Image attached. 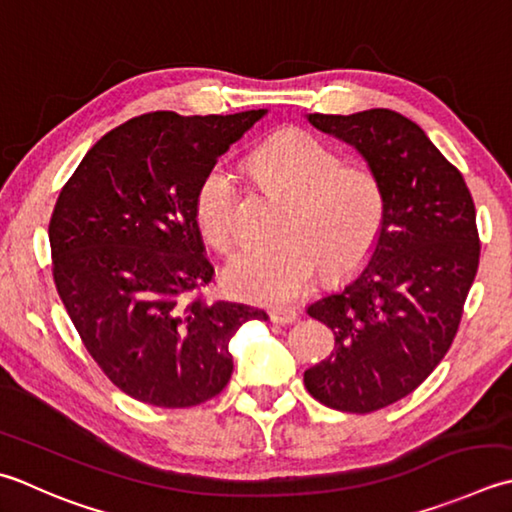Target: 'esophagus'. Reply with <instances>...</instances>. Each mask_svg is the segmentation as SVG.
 Listing matches in <instances>:
<instances>
[{"label":"esophagus","instance_id":"obj_1","mask_svg":"<svg viewBox=\"0 0 512 512\" xmlns=\"http://www.w3.org/2000/svg\"><path fill=\"white\" fill-rule=\"evenodd\" d=\"M297 319V313L293 308H275L270 310V322L279 324V326H286V324H293Z\"/></svg>","mask_w":512,"mask_h":512}]
</instances>
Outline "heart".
<instances>
[{
	"label": "heart",
	"mask_w": 512,
	"mask_h": 512,
	"mask_svg": "<svg viewBox=\"0 0 512 512\" xmlns=\"http://www.w3.org/2000/svg\"><path fill=\"white\" fill-rule=\"evenodd\" d=\"M262 184L290 202L284 242L244 246L224 266L230 293L248 302L282 306L315 282L319 268L339 279L362 268L382 239L384 186L373 170L344 164L322 139L299 128L270 137L250 157ZM237 182L224 164L202 177L195 193V222L210 246L230 248L237 235Z\"/></svg>",
	"instance_id": "obj_1"
}]
</instances>
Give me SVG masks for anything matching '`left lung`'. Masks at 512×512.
I'll return each instance as SVG.
<instances>
[{"label":"left lung","mask_w":512,"mask_h":512,"mask_svg":"<svg viewBox=\"0 0 512 512\" xmlns=\"http://www.w3.org/2000/svg\"><path fill=\"white\" fill-rule=\"evenodd\" d=\"M308 122L355 146L386 195L368 266L308 306L333 330L335 350L306 370V390L328 408L364 415L413 393L453 344L482 250L475 202L462 173L395 110L315 113Z\"/></svg>","instance_id":"1"}]
</instances>
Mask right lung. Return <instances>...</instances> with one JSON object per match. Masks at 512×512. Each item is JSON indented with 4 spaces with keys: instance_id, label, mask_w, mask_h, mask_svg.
Segmentation results:
<instances>
[{
    "instance_id": "obj_1",
    "label": "right lung",
    "mask_w": 512,
    "mask_h": 512,
    "mask_svg": "<svg viewBox=\"0 0 512 512\" xmlns=\"http://www.w3.org/2000/svg\"><path fill=\"white\" fill-rule=\"evenodd\" d=\"M266 110L128 119L88 150L48 224L53 279L70 322L122 393L190 408L233 375L228 342L264 310L206 302L215 268L195 222V193Z\"/></svg>"
}]
</instances>
